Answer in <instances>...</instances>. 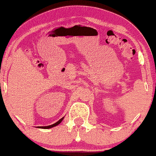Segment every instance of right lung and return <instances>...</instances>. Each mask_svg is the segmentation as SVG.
I'll use <instances>...</instances> for the list:
<instances>
[{
  "instance_id": "1",
  "label": "right lung",
  "mask_w": 156,
  "mask_h": 156,
  "mask_svg": "<svg viewBox=\"0 0 156 156\" xmlns=\"http://www.w3.org/2000/svg\"><path fill=\"white\" fill-rule=\"evenodd\" d=\"M63 120V118H62L60 120H58V122H55V123L52 124V125H50V126H38V128H40V129H51V128L52 127H55V126H58V124H60V122H62V120Z\"/></svg>"
}]
</instances>
